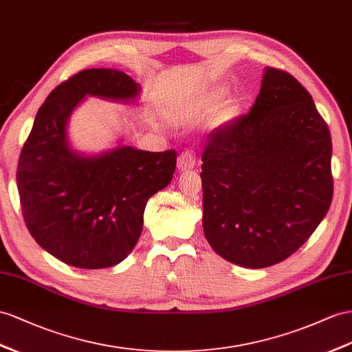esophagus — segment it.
I'll use <instances>...</instances> for the list:
<instances>
[{"instance_id": "esophagus-1", "label": "esophagus", "mask_w": 352, "mask_h": 352, "mask_svg": "<svg viewBox=\"0 0 352 352\" xmlns=\"http://www.w3.org/2000/svg\"><path fill=\"white\" fill-rule=\"evenodd\" d=\"M196 165V155L190 150H186L183 151L182 155L178 156L177 160V166L179 170H188V169H193Z\"/></svg>"}]
</instances>
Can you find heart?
<instances>
[{
    "label": "heart",
    "instance_id": "1",
    "mask_svg": "<svg viewBox=\"0 0 352 352\" xmlns=\"http://www.w3.org/2000/svg\"><path fill=\"white\" fill-rule=\"evenodd\" d=\"M221 95H223V90H220V89L214 90V92L208 98H206L205 102H212V101H215V99H219Z\"/></svg>",
    "mask_w": 352,
    "mask_h": 352
}]
</instances>
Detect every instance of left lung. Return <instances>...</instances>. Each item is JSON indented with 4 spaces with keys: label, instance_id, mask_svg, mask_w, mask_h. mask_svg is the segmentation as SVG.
<instances>
[{
    "label": "left lung",
    "instance_id": "8db88e82",
    "mask_svg": "<svg viewBox=\"0 0 352 352\" xmlns=\"http://www.w3.org/2000/svg\"><path fill=\"white\" fill-rule=\"evenodd\" d=\"M204 233L244 267H267L299 250L333 197L327 123L297 80L266 68L250 113L214 129L202 153Z\"/></svg>",
    "mask_w": 352,
    "mask_h": 352
}]
</instances>
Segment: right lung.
I'll list each match as a JSON object with an SVG mask.
<instances>
[{
	"mask_svg": "<svg viewBox=\"0 0 352 352\" xmlns=\"http://www.w3.org/2000/svg\"><path fill=\"white\" fill-rule=\"evenodd\" d=\"M138 92L123 71H80L52 90L23 144L16 182L25 224L41 248L67 265L120 263L140 239L147 201L173 179L175 150L122 146L82 156L68 146V119L86 95L131 101Z\"/></svg>",
	"mask_w": 352,
	"mask_h": 352,
	"instance_id": "1",
	"label": "right lung"
}]
</instances>
